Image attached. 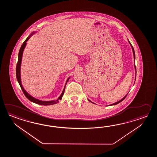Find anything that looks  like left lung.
Returning a JSON list of instances; mask_svg holds the SVG:
<instances>
[{
    "label": "left lung",
    "mask_w": 157,
    "mask_h": 157,
    "mask_svg": "<svg viewBox=\"0 0 157 157\" xmlns=\"http://www.w3.org/2000/svg\"><path fill=\"white\" fill-rule=\"evenodd\" d=\"M128 42H129V43L130 44L131 46V47H132V51H133V57H134V60L135 59V52H134V49H133V47H132V45H131V44L130 43V42L128 41ZM135 71H136V76L135 77H136V66H135ZM135 80H136V77H135ZM127 94H126V95H125V97H124L122 99H121L120 101H117V102H116V103H115L113 104H110V105H116V104H117L120 103V102H121L122 100H124V99H125V98L126 97V96H127ZM88 100H89L90 101H91L90 100H89L88 99ZM91 103H93V102H91Z\"/></svg>",
    "instance_id": "1"
}]
</instances>
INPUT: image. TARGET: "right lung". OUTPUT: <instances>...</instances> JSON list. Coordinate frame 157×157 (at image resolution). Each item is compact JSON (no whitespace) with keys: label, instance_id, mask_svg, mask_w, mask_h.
Segmentation results:
<instances>
[{"label":"right lung","instance_id":"add662e5","mask_svg":"<svg viewBox=\"0 0 157 157\" xmlns=\"http://www.w3.org/2000/svg\"><path fill=\"white\" fill-rule=\"evenodd\" d=\"M34 33H35V32L31 33L30 36L27 38L25 40V41H24L23 44L22 45V46L21 47L20 49V51H19V53H18V62H17V66H16V77H17V81H18V82L19 85H20L21 88V89L22 90V91H23V93H24V94H25V95L27 98L29 100H30L31 101L33 102V103H35L37 104L43 105H52V104H54L58 103V102H59V100H61V99H62V97H63V95L64 92V90H65V87H66V84H67V82H68V81L69 80L70 77L67 79L66 83V85H65V86L64 87L62 93L61 94L60 97L58 98V99L57 100H52V101H41V100H38V99H36L34 98L33 97L31 96L29 94H28L27 93L26 91V90L24 89V87H23L22 85V83H21L20 70L21 64V61H22V54H23L24 49H25V48L26 45L27 41L29 40V39L30 38V37Z\"/></svg>","mask_w":157,"mask_h":157}]
</instances>
